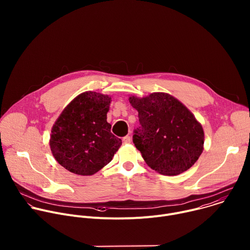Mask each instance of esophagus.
<instances>
[{"instance_id":"esophagus-1","label":"esophagus","mask_w":250,"mask_h":250,"mask_svg":"<svg viewBox=\"0 0 250 250\" xmlns=\"http://www.w3.org/2000/svg\"><path fill=\"white\" fill-rule=\"evenodd\" d=\"M123 141L125 142V144H130V141H131V136H130V135H126V136H125V137L123 138Z\"/></svg>"}]
</instances>
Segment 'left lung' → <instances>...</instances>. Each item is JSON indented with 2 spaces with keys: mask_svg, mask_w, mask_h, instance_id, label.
<instances>
[{
  "mask_svg": "<svg viewBox=\"0 0 250 250\" xmlns=\"http://www.w3.org/2000/svg\"><path fill=\"white\" fill-rule=\"evenodd\" d=\"M128 101L140 124L133 144L146 164L168 176L190 169L204 150L205 133L187 106L162 92L142 98L131 95Z\"/></svg>",
  "mask_w": 250,
  "mask_h": 250,
  "instance_id": "obj_1",
  "label": "left lung"
}]
</instances>
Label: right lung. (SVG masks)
Returning <instances> with one entry per match:
<instances>
[{"label": "right lung", "instance_id": "1", "mask_svg": "<svg viewBox=\"0 0 250 250\" xmlns=\"http://www.w3.org/2000/svg\"><path fill=\"white\" fill-rule=\"evenodd\" d=\"M112 98L87 91L71 101L55 121L49 146L55 160L68 171L90 176L110 163L122 146L106 122Z\"/></svg>", "mask_w": 250, "mask_h": 250}]
</instances>
